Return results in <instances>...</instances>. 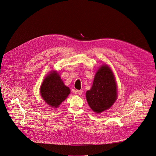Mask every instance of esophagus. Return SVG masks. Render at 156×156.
<instances>
[{
  "label": "esophagus",
  "mask_w": 156,
  "mask_h": 156,
  "mask_svg": "<svg viewBox=\"0 0 156 156\" xmlns=\"http://www.w3.org/2000/svg\"><path fill=\"white\" fill-rule=\"evenodd\" d=\"M77 93L79 95H81L83 94V90H77Z\"/></svg>",
  "instance_id": "34e87169"
}]
</instances>
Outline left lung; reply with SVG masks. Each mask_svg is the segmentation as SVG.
<instances>
[{
    "label": "left lung",
    "instance_id": "obj_1",
    "mask_svg": "<svg viewBox=\"0 0 156 156\" xmlns=\"http://www.w3.org/2000/svg\"><path fill=\"white\" fill-rule=\"evenodd\" d=\"M117 97L113 73L107 65H104L96 72L92 87L86 92L88 104L94 112L100 113L110 108Z\"/></svg>",
    "mask_w": 156,
    "mask_h": 156
}]
</instances>
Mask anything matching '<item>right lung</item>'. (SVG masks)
Instances as JSON below:
<instances>
[{
	"mask_svg": "<svg viewBox=\"0 0 156 156\" xmlns=\"http://www.w3.org/2000/svg\"><path fill=\"white\" fill-rule=\"evenodd\" d=\"M69 93L70 89L64 84L56 71L48 73L40 87L41 96L51 108H58Z\"/></svg>",
	"mask_w": 156,
	"mask_h": 156,
	"instance_id": "right-lung-1",
	"label": "right lung"
}]
</instances>
